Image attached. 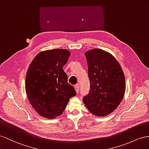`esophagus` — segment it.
<instances>
[{"instance_id": "esophagus-1", "label": "esophagus", "mask_w": 149, "mask_h": 149, "mask_svg": "<svg viewBox=\"0 0 149 149\" xmlns=\"http://www.w3.org/2000/svg\"><path fill=\"white\" fill-rule=\"evenodd\" d=\"M74 87H75V89L76 93H79V84H76L74 86Z\"/></svg>"}]
</instances>
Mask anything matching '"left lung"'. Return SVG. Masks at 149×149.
<instances>
[{
    "label": "left lung",
    "instance_id": "1",
    "mask_svg": "<svg viewBox=\"0 0 149 149\" xmlns=\"http://www.w3.org/2000/svg\"><path fill=\"white\" fill-rule=\"evenodd\" d=\"M90 81L86 107L94 115L104 116L120 104L125 91L123 72L116 59L107 52L95 48L85 53Z\"/></svg>",
    "mask_w": 149,
    "mask_h": 149
}]
</instances>
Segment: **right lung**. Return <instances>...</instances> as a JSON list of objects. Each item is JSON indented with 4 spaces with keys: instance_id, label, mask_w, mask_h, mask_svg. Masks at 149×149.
<instances>
[{
    "instance_id": "1",
    "label": "right lung",
    "mask_w": 149,
    "mask_h": 149,
    "mask_svg": "<svg viewBox=\"0 0 149 149\" xmlns=\"http://www.w3.org/2000/svg\"><path fill=\"white\" fill-rule=\"evenodd\" d=\"M70 55L65 49L41 52L28 69L25 87L28 100L35 111L52 119L62 114L69 99L76 95L63 70Z\"/></svg>"
}]
</instances>
